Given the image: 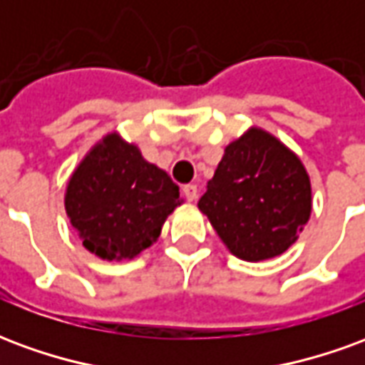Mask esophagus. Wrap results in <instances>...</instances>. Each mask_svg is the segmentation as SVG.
<instances>
[{
    "label": "esophagus",
    "mask_w": 365,
    "mask_h": 365,
    "mask_svg": "<svg viewBox=\"0 0 365 365\" xmlns=\"http://www.w3.org/2000/svg\"><path fill=\"white\" fill-rule=\"evenodd\" d=\"M197 185L195 183H187V185H183V195H185V199L187 201H195L197 199Z\"/></svg>",
    "instance_id": "obj_1"
}]
</instances>
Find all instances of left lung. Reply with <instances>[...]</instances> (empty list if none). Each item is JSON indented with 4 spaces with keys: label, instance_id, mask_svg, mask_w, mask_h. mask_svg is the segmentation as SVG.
I'll use <instances>...</instances> for the list:
<instances>
[{
    "label": "left lung",
    "instance_id": "1",
    "mask_svg": "<svg viewBox=\"0 0 365 365\" xmlns=\"http://www.w3.org/2000/svg\"><path fill=\"white\" fill-rule=\"evenodd\" d=\"M199 209L230 252L246 262L279 256L311 217V182L275 136L250 128L225 148Z\"/></svg>",
    "mask_w": 365,
    "mask_h": 365
}]
</instances>
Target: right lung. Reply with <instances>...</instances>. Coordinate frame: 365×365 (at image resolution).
Returning a JSON list of instances; mask_svg holds the SVG:
<instances>
[{
    "label": "right lung",
    "instance_id": "add662e5",
    "mask_svg": "<svg viewBox=\"0 0 365 365\" xmlns=\"http://www.w3.org/2000/svg\"><path fill=\"white\" fill-rule=\"evenodd\" d=\"M64 205L91 254L130 260L156 242L166 217L180 205V187L113 133L76 168Z\"/></svg>",
    "mask_w": 365,
    "mask_h": 365
}]
</instances>
